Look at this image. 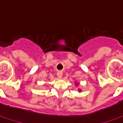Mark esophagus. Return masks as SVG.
Masks as SVG:
<instances>
[{
    "instance_id": "34e87169",
    "label": "esophagus",
    "mask_w": 123,
    "mask_h": 123,
    "mask_svg": "<svg viewBox=\"0 0 123 123\" xmlns=\"http://www.w3.org/2000/svg\"><path fill=\"white\" fill-rule=\"evenodd\" d=\"M62 74H63V73H62V71H59L57 73V77H58V78H62Z\"/></svg>"
}]
</instances>
